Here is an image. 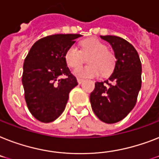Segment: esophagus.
Segmentation results:
<instances>
[{
	"mask_svg": "<svg viewBox=\"0 0 159 159\" xmlns=\"http://www.w3.org/2000/svg\"><path fill=\"white\" fill-rule=\"evenodd\" d=\"M83 81H84V80L82 79V78H77V82H78V83H79V84L82 83V82H83Z\"/></svg>",
	"mask_w": 159,
	"mask_h": 159,
	"instance_id": "esophagus-1",
	"label": "esophagus"
}]
</instances>
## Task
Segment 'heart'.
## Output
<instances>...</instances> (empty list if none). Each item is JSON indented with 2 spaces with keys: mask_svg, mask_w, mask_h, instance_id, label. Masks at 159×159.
<instances>
[{
  "mask_svg": "<svg viewBox=\"0 0 159 159\" xmlns=\"http://www.w3.org/2000/svg\"><path fill=\"white\" fill-rule=\"evenodd\" d=\"M82 50L72 46L67 50L64 58L68 66L76 68L84 60V55H91L88 59L89 65L78 67L73 71L78 77H95L101 73L107 77L113 73L115 66L114 55L107 50V46L96 38H88L81 42Z\"/></svg>",
  "mask_w": 159,
  "mask_h": 159,
  "instance_id": "heart-1",
  "label": "heart"
}]
</instances>
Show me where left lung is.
<instances>
[{"mask_svg":"<svg viewBox=\"0 0 159 159\" xmlns=\"http://www.w3.org/2000/svg\"><path fill=\"white\" fill-rule=\"evenodd\" d=\"M100 37L112 46L117 60L109 79L95 82L90 101L98 118L111 124L123 119L136 104L142 68L137 51L131 43L116 36Z\"/></svg>","mask_w":159,"mask_h":159,"instance_id":"1","label":"left lung"}]
</instances>
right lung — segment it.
Returning <instances> with one entry per match:
<instances>
[{
	"mask_svg": "<svg viewBox=\"0 0 159 159\" xmlns=\"http://www.w3.org/2000/svg\"><path fill=\"white\" fill-rule=\"evenodd\" d=\"M80 34H55L33 44L24 59L22 83L26 104L42 122L55 121L66 107L68 95L77 85L64 55ZM65 75V79H61Z\"/></svg>",
	"mask_w": 159,
	"mask_h": 159,
	"instance_id": "add662e5",
	"label": "right lung"
}]
</instances>
